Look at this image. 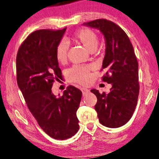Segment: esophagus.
<instances>
[{
  "label": "esophagus",
  "mask_w": 159,
  "mask_h": 159,
  "mask_svg": "<svg viewBox=\"0 0 159 159\" xmlns=\"http://www.w3.org/2000/svg\"><path fill=\"white\" fill-rule=\"evenodd\" d=\"M81 91H82V94H83V96H86V95L88 94V93L89 92V90L85 88L81 89Z\"/></svg>",
  "instance_id": "1"
}]
</instances>
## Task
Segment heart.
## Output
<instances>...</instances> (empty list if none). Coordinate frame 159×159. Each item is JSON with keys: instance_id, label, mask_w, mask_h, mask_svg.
I'll use <instances>...</instances> for the list:
<instances>
[{"instance_id": "obj_1", "label": "heart", "mask_w": 159, "mask_h": 159, "mask_svg": "<svg viewBox=\"0 0 159 159\" xmlns=\"http://www.w3.org/2000/svg\"><path fill=\"white\" fill-rule=\"evenodd\" d=\"M73 39L81 43L86 49L94 52L99 43V36L96 32L90 28H81L73 34ZM68 43L64 41L57 44L55 50V56L59 62L66 61L68 53ZM91 67L74 65L67 71V76L70 81L81 84H87L90 81Z\"/></svg>"}]
</instances>
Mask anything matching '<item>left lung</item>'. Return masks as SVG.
Listing matches in <instances>:
<instances>
[{
  "label": "left lung",
  "instance_id": "obj_1",
  "mask_svg": "<svg viewBox=\"0 0 159 159\" xmlns=\"http://www.w3.org/2000/svg\"><path fill=\"white\" fill-rule=\"evenodd\" d=\"M98 28L106 41L101 71L105 70L102 81L112 84L110 93L92 89L97 98L94 108L99 122L107 127L126 124L134 113L139 92L138 62L128 35L121 27L105 19L84 23Z\"/></svg>",
  "mask_w": 159,
  "mask_h": 159
}]
</instances>
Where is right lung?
<instances>
[{"mask_svg": "<svg viewBox=\"0 0 159 159\" xmlns=\"http://www.w3.org/2000/svg\"><path fill=\"white\" fill-rule=\"evenodd\" d=\"M66 28L34 31L21 44L16 59V81L30 111L46 134L60 140L79 129L76 111L82 97L73 86L60 97L52 92L54 82L62 77L55 50Z\"/></svg>", "mask_w": 159, "mask_h": 159, "instance_id": "1", "label": "right lung"}]
</instances>
